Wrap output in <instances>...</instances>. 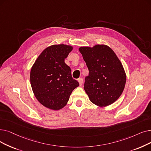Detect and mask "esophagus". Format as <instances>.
Listing matches in <instances>:
<instances>
[{
	"mask_svg": "<svg viewBox=\"0 0 151 151\" xmlns=\"http://www.w3.org/2000/svg\"><path fill=\"white\" fill-rule=\"evenodd\" d=\"M78 81L79 82V84L80 86H81V85L83 84V80L82 79V78H79V79L78 80Z\"/></svg>",
	"mask_w": 151,
	"mask_h": 151,
	"instance_id": "1",
	"label": "esophagus"
}]
</instances>
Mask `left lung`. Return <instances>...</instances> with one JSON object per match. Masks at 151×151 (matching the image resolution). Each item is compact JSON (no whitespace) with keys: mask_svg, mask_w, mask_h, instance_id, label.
<instances>
[{"mask_svg":"<svg viewBox=\"0 0 151 151\" xmlns=\"http://www.w3.org/2000/svg\"><path fill=\"white\" fill-rule=\"evenodd\" d=\"M89 74L84 89L91 102L99 107L114 103L122 95L127 75L114 51L105 44L79 48Z\"/></svg>","mask_w":151,"mask_h":151,"instance_id":"1","label":"left lung"}]
</instances>
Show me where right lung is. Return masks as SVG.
<instances>
[{"instance_id":"right-lung-1","label":"right lung","mask_w":151,"mask_h":151,"mask_svg":"<svg viewBox=\"0 0 151 151\" xmlns=\"http://www.w3.org/2000/svg\"><path fill=\"white\" fill-rule=\"evenodd\" d=\"M73 47L64 44L45 48L37 58L30 71V83L37 100L53 110L63 108L79 83L73 80L71 68L65 63Z\"/></svg>"}]
</instances>
